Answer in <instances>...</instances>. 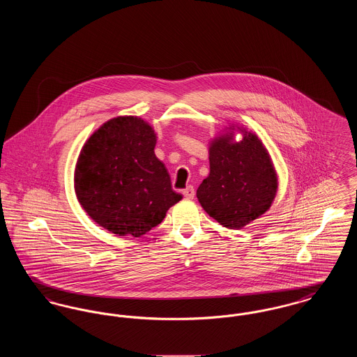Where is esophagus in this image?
Returning a JSON list of instances; mask_svg holds the SVG:
<instances>
[{
  "label": "esophagus",
  "mask_w": 357,
  "mask_h": 357,
  "mask_svg": "<svg viewBox=\"0 0 357 357\" xmlns=\"http://www.w3.org/2000/svg\"><path fill=\"white\" fill-rule=\"evenodd\" d=\"M182 194L187 199H192L195 197V190L192 186H187L185 190H182Z\"/></svg>",
  "instance_id": "obj_1"
}]
</instances>
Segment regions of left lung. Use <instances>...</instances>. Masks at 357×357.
<instances>
[{
  "instance_id": "left-lung-1",
  "label": "left lung",
  "mask_w": 357,
  "mask_h": 357,
  "mask_svg": "<svg viewBox=\"0 0 357 357\" xmlns=\"http://www.w3.org/2000/svg\"><path fill=\"white\" fill-rule=\"evenodd\" d=\"M238 130L241 142H234L233 132L211 142L210 174L197 190L204 211L227 229H241L268 211L278 187L262 142L245 128Z\"/></svg>"
}]
</instances>
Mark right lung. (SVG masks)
I'll return each mask as SVG.
<instances>
[{
	"mask_svg": "<svg viewBox=\"0 0 357 357\" xmlns=\"http://www.w3.org/2000/svg\"><path fill=\"white\" fill-rule=\"evenodd\" d=\"M153 127L135 116L108 120L79 155L75 191L86 214L119 236L140 237L165 220L182 195L155 156Z\"/></svg>",
	"mask_w": 357,
	"mask_h": 357,
	"instance_id": "right-lung-1",
	"label": "right lung"
}]
</instances>
